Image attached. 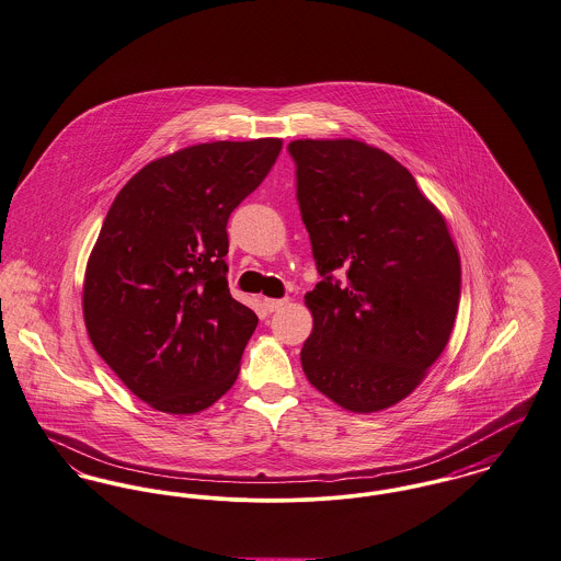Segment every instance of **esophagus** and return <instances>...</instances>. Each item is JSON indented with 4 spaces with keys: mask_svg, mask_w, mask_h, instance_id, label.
<instances>
[{
    "mask_svg": "<svg viewBox=\"0 0 561 561\" xmlns=\"http://www.w3.org/2000/svg\"><path fill=\"white\" fill-rule=\"evenodd\" d=\"M287 302H289L287 298H280V300H274V298H265V300H263V306H265V310H267V312H274V310H280V308L287 305Z\"/></svg>",
    "mask_w": 561,
    "mask_h": 561,
    "instance_id": "34e87169",
    "label": "esophagus"
}]
</instances>
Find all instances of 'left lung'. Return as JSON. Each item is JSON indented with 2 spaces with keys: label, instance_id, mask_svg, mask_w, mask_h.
Returning a JSON list of instances; mask_svg holds the SVG:
<instances>
[{
  "label": "left lung",
  "instance_id": "1",
  "mask_svg": "<svg viewBox=\"0 0 561 561\" xmlns=\"http://www.w3.org/2000/svg\"><path fill=\"white\" fill-rule=\"evenodd\" d=\"M287 150L321 276L305 296L306 379L356 413L392 408L448 345L459 251L442 211L390 153L356 139H298Z\"/></svg>",
  "mask_w": 561,
  "mask_h": 561
}]
</instances>
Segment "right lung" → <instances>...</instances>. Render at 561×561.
I'll use <instances>...</instances> for the list:
<instances>
[{
    "instance_id": "right-lung-1",
    "label": "right lung",
    "mask_w": 561,
    "mask_h": 561,
    "mask_svg": "<svg viewBox=\"0 0 561 561\" xmlns=\"http://www.w3.org/2000/svg\"><path fill=\"white\" fill-rule=\"evenodd\" d=\"M280 148V139L184 148L146 164L108 207L85 267V328L150 408L197 413L236 383L259 319L229 294L227 220Z\"/></svg>"
}]
</instances>
